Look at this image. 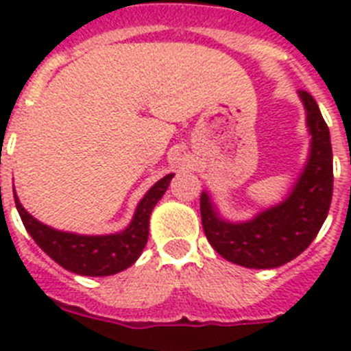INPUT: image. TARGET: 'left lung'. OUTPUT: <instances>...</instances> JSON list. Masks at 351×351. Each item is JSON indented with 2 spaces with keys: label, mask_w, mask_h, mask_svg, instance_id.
<instances>
[{
  "label": "left lung",
  "mask_w": 351,
  "mask_h": 351,
  "mask_svg": "<svg viewBox=\"0 0 351 351\" xmlns=\"http://www.w3.org/2000/svg\"><path fill=\"white\" fill-rule=\"evenodd\" d=\"M311 132V153L297 186L282 204L250 222L231 224L217 215L209 197H200L204 233L226 261L244 267H278L311 244L330 211L333 195V154L330 129L313 96L299 90Z\"/></svg>",
  "instance_id": "1"
}]
</instances>
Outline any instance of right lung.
<instances>
[{
	"instance_id": "add662e5",
	"label": "right lung",
	"mask_w": 351,
	"mask_h": 351,
	"mask_svg": "<svg viewBox=\"0 0 351 351\" xmlns=\"http://www.w3.org/2000/svg\"><path fill=\"white\" fill-rule=\"evenodd\" d=\"M171 178L173 175L164 176L145 193V197L138 204L131 224L127 226L125 231L117 234L85 237V234L52 230L25 211L16 193H14V200H16V208H18L25 230L29 231L36 244L40 245L52 261L78 275L107 277V275L123 271L125 267L136 262L147 244L151 211L165 193Z\"/></svg>"
}]
</instances>
